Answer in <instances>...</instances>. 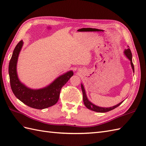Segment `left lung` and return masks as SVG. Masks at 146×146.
<instances>
[{"label": "left lung", "mask_w": 146, "mask_h": 146, "mask_svg": "<svg viewBox=\"0 0 146 146\" xmlns=\"http://www.w3.org/2000/svg\"><path fill=\"white\" fill-rule=\"evenodd\" d=\"M124 54L128 58L129 60L131 61V65L132 66V68H133V72H134V67L133 62H132V53L131 52V50L129 48L125 50ZM81 90H82V92H83V99L84 104V105H85V106L88 108V109H89V110H91L96 111V112H98V113H106V112H108V111L115 109V108L119 106V105L123 102V101H122V102L116 105V106H113V107H110V108H102V107L97 106H96V105L93 104L92 103H91L90 101L88 100L86 94L85 93V90H84V89L83 84H81Z\"/></svg>", "instance_id": "8db88e82"}]
</instances>
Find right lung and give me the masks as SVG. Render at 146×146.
Listing matches in <instances>:
<instances>
[{
    "label": "right lung",
    "instance_id": "add662e5",
    "mask_svg": "<svg viewBox=\"0 0 146 146\" xmlns=\"http://www.w3.org/2000/svg\"><path fill=\"white\" fill-rule=\"evenodd\" d=\"M23 45L20 41L13 50L9 65V73L11 89L15 96L25 104L32 108L42 110L53 106L58 101L62 88L73 75L72 71L59 76L49 86L40 90H32L20 83L16 66L20 51Z\"/></svg>",
    "mask_w": 146,
    "mask_h": 146
}]
</instances>
